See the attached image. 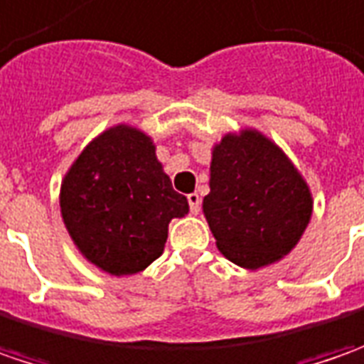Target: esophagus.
<instances>
[{
  "label": "esophagus",
  "mask_w": 364,
  "mask_h": 364,
  "mask_svg": "<svg viewBox=\"0 0 364 364\" xmlns=\"http://www.w3.org/2000/svg\"><path fill=\"white\" fill-rule=\"evenodd\" d=\"M188 204H190V213L192 215H198L200 213V196L196 192L188 194Z\"/></svg>",
  "instance_id": "obj_1"
}]
</instances>
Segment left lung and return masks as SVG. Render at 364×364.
<instances>
[{"label":"left lung","instance_id":"left-lung-1","mask_svg":"<svg viewBox=\"0 0 364 364\" xmlns=\"http://www.w3.org/2000/svg\"><path fill=\"white\" fill-rule=\"evenodd\" d=\"M203 213L218 251L255 272L298 245L312 218V192L284 149L257 129L227 133L213 147Z\"/></svg>","mask_w":364,"mask_h":364}]
</instances>
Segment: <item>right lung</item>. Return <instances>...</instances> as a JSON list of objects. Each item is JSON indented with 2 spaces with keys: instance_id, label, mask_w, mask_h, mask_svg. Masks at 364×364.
I'll return each mask as SVG.
<instances>
[{
  "instance_id": "add662e5",
  "label": "right lung",
  "mask_w": 364,
  "mask_h": 364,
  "mask_svg": "<svg viewBox=\"0 0 364 364\" xmlns=\"http://www.w3.org/2000/svg\"><path fill=\"white\" fill-rule=\"evenodd\" d=\"M60 215L80 255L109 275H133L164 253L168 225L188 215L151 137L119 123L97 135L60 184Z\"/></svg>"
}]
</instances>
